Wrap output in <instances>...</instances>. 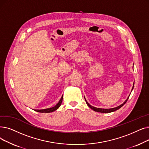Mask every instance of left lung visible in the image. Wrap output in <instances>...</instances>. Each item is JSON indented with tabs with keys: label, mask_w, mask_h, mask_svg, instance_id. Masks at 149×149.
I'll return each mask as SVG.
<instances>
[{
	"label": "left lung",
	"mask_w": 149,
	"mask_h": 149,
	"mask_svg": "<svg viewBox=\"0 0 149 149\" xmlns=\"http://www.w3.org/2000/svg\"><path fill=\"white\" fill-rule=\"evenodd\" d=\"M133 88H134V83H133V88H132V91L133 89ZM130 96V95H129ZM129 96L128 97H127V99L125 100V101L122 103V104H121V105H120L119 106H118V107H115V108H108V109H105V108H96V107H93V106H91V105L89 103L86 101V99H85V101H86V104L88 105V106L90 108H91L93 110H94V111H97V112H99V113H111V112H113V111H116V110H118V109H119L120 108H121L123 105H124L125 103L127 102V101L128 100V98H129Z\"/></svg>",
	"instance_id": "left-lung-1"
}]
</instances>
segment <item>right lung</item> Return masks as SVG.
<instances>
[{
  "instance_id": "add662e5",
  "label": "right lung",
  "mask_w": 149,
  "mask_h": 149,
  "mask_svg": "<svg viewBox=\"0 0 149 149\" xmlns=\"http://www.w3.org/2000/svg\"><path fill=\"white\" fill-rule=\"evenodd\" d=\"M63 95L61 97V99L60 100V101L58 102V103H57L56 105H55L54 107H52L50 108H46V109H35V111H37V112H40V113H52L54 112V111H56V109L58 108L60 105H61V103L63 101Z\"/></svg>"
}]
</instances>
